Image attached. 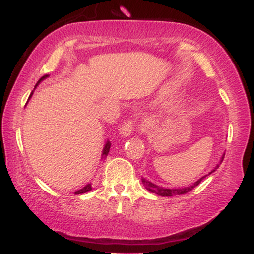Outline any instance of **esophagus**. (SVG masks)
I'll list each match as a JSON object with an SVG mask.
<instances>
[{"instance_id": "esophagus-1", "label": "esophagus", "mask_w": 254, "mask_h": 254, "mask_svg": "<svg viewBox=\"0 0 254 254\" xmlns=\"http://www.w3.org/2000/svg\"><path fill=\"white\" fill-rule=\"evenodd\" d=\"M135 127H136L135 121H132V119H127V121H125L124 123L121 125V127H119V132H121V135L123 136H129L132 133V131L135 130Z\"/></svg>"}]
</instances>
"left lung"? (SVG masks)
<instances>
[{
    "label": "left lung",
    "mask_w": 254,
    "mask_h": 254,
    "mask_svg": "<svg viewBox=\"0 0 254 254\" xmlns=\"http://www.w3.org/2000/svg\"><path fill=\"white\" fill-rule=\"evenodd\" d=\"M216 168H215V170H216ZM204 178L205 177L200 178L199 180H197L196 183L192 184L191 186H188V188H182V189H165V188H161V186H156L155 184L147 182V180H144V179H142V183H143L144 188L147 189L148 191L153 192V193H156V194H159V196H162V197H171V196H177V194H185V193H188V192L192 191L194 188H196L198 184L202 182V179H204Z\"/></svg>",
    "instance_id": "1"
}]
</instances>
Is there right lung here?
<instances>
[{"label":"right lung","instance_id":"right-lung-1","mask_svg":"<svg viewBox=\"0 0 254 254\" xmlns=\"http://www.w3.org/2000/svg\"><path fill=\"white\" fill-rule=\"evenodd\" d=\"M46 76H48V75H44V76L40 78L39 81H38V83L40 82V81L43 80V78H45ZM37 83V84H38ZM36 84V86H37ZM31 95H32V93H31ZM110 147H111V143L109 141H107V143L105 144V148H104V151H103V155H107V154H109V151H110ZM92 190V185H90V184H88V185H86L84 186L83 189H81V190H78V191H76L75 192V194H81V193H86V192H88V191H90Z\"/></svg>","mask_w":254,"mask_h":254}]
</instances>
